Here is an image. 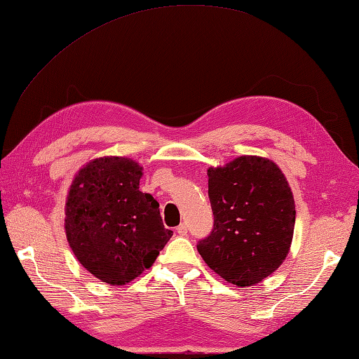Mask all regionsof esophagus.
I'll return each instance as SVG.
<instances>
[{"label":"esophagus","instance_id":"1","mask_svg":"<svg viewBox=\"0 0 359 359\" xmlns=\"http://www.w3.org/2000/svg\"><path fill=\"white\" fill-rule=\"evenodd\" d=\"M177 233L181 235V236H186L187 235V226L186 224H180L177 227Z\"/></svg>","mask_w":359,"mask_h":359}]
</instances>
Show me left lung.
<instances>
[{
	"mask_svg": "<svg viewBox=\"0 0 359 359\" xmlns=\"http://www.w3.org/2000/svg\"><path fill=\"white\" fill-rule=\"evenodd\" d=\"M213 230L198 252L215 273L238 287L261 283L289 255L294 200L283 170L272 159L238 156L209 167Z\"/></svg>",
	"mask_w": 359,
	"mask_h": 359,
	"instance_id": "1",
	"label": "left lung"
}]
</instances>
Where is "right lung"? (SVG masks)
<instances>
[{"label": "right lung", "mask_w": 359, "mask_h": 359, "mask_svg": "<svg viewBox=\"0 0 359 359\" xmlns=\"http://www.w3.org/2000/svg\"><path fill=\"white\" fill-rule=\"evenodd\" d=\"M142 167L126 156L84 164L69 187L65 229L72 252L100 281L124 285L152 267L173 232L140 190Z\"/></svg>", "instance_id": "obj_1"}]
</instances>
